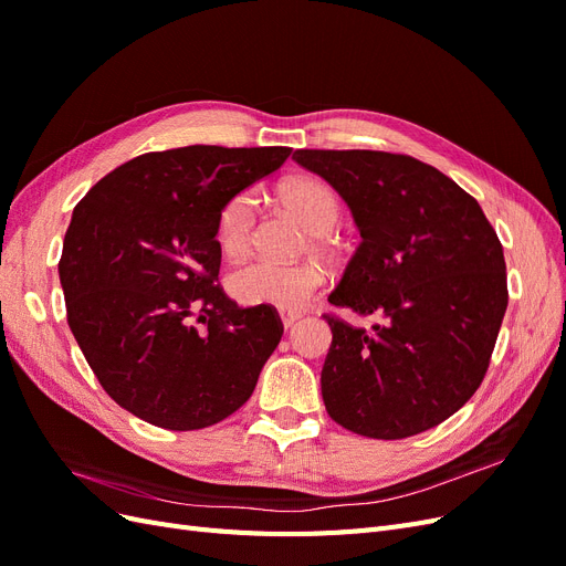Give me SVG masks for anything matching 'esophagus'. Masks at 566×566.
<instances>
[{"mask_svg":"<svg viewBox=\"0 0 566 566\" xmlns=\"http://www.w3.org/2000/svg\"><path fill=\"white\" fill-rule=\"evenodd\" d=\"M297 323H300V318H293V316L281 318V325L285 328V333H287V331H295V328H297Z\"/></svg>","mask_w":566,"mask_h":566,"instance_id":"obj_1","label":"esophagus"}]
</instances>
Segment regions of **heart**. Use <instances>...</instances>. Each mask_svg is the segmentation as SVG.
I'll use <instances>...</instances> for the list:
<instances>
[{
  "label": "heart",
  "mask_w": 566,
  "mask_h": 566,
  "mask_svg": "<svg viewBox=\"0 0 566 566\" xmlns=\"http://www.w3.org/2000/svg\"><path fill=\"white\" fill-rule=\"evenodd\" d=\"M281 202L314 238L328 235L339 221V200L321 181L300 179L285 184L281 188ZM254 221L256 200L252 193H241L224 205L217 221V243L229 260H238L250 250ZM227 285L231 297L250 310L300 314L318 293L321 273L310 264L276 266L250 262L235 269Z\"/></svg>",
  "instance_id": "heart-1"
}]
</instances>
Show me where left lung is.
<instances>
[{
    "instance_id": "1",
    "label": "left lung",
    "mask_w": 566,
    "mask_h": 566,
    "mask_svg": "<svg viewBox=\"0 0 566 566\" xmlns=\"http://www.w3.org/2000/svg\"><path fill=\"white\" fill-rule=\"evenodd\" d=\"M361 233L325 316L328 416L370 439H406L451 418L482 385L507 310L503 245L479 202L432 165L385 150H310Z\"/></svg>"
}]
</instances>
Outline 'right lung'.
Returning <instances> with one entry per match:
<instances>
[{
    "instance_id": "add662e5",
    "label": "right lung",
    "mask_w": 566,
    "mask_h": 566,
    "mask_svg": "<svg viewBox=\"0 0 566 566\" xmlns=\"http://www.w3.org/2000/svg\"><path fill=\"white\" fill-rule=\"evenodd\" d=\"M290 153H146L77 202L59 262L67 325L101 387L132 416L188 432L250 399L283 325L241 310L214 285L217 221Z\"/></svg>"
}]
</instances>
